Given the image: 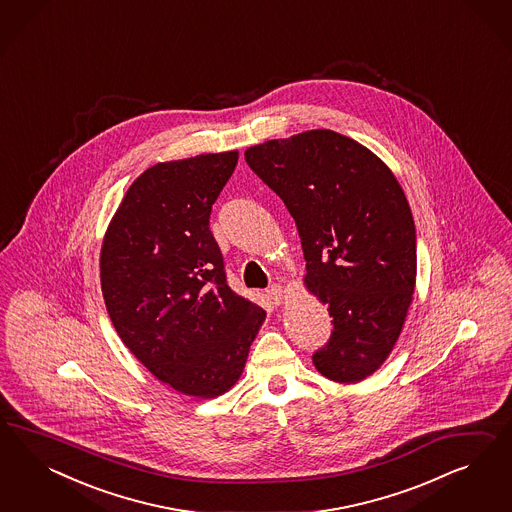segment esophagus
<instances>
[{"instance_id":"1","label":"esophagus","mask_w":512,"mask_h":512,"mask_svg":"<svg viewBox=\"0 0 512 512\" xmlns=\"http://www.w3.org/2000/svg\"><path fill=\"white\" fill-rule=\"evenodd\" d=\"M285 296H287V291H285V287H281V285H272L270 289H268V298L272 300V304H283V300H285Z\"/></svg>"}]
</instances>
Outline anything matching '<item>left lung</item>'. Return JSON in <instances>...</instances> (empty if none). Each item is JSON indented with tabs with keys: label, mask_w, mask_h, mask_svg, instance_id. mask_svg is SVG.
Masks as SVG:
<instances>
[{
	"label": "left lung",
	"mask_w": 512,
	"mask_h": 512,
	"mask_svg": "<svg viewBox=\"0 0 512 512\" xmlns=\"http://www.w3.org/2000/svg\"><path fill=\"white\" fill-rule=\"evenodd\" d=\"M244 155L295 219L304 283L334 319L313 355L317 372L364 381L400 338L417 283L415 221L400 182L372 150L330 129L266 140Z\"/></svg>",
	"instance_id": "left-lung-1"
}]
</instances>
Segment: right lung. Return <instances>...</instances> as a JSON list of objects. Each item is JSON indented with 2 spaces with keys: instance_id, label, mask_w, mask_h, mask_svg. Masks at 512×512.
Here are the masks:
<instances>
[{
  "instance_id": "obj_1",
  "label": "right lung",
  "mask_w": 512,
  "mask_h": 512,
  "mask_svg": "<svg viewBox=\"0 0 512 512\" xmlns=\"http://www.w3.org/2000/svg\"><path fill=\"white\" fill-rule=\"evenodd\" d=\"M238 152L157 163L125 191L101 246V289L125 347L202 400L236 385L266 311L227 285L212 204Z\"/></svg>"
}]
</instances>
